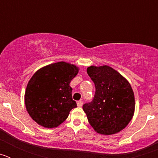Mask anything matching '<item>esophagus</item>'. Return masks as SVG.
<instances>
[{
    "label": "esophagus",
    "instance_id": "esophagus-1",
    "mask_svg": "<svg viewBox=\"0 0 158 158\" xmlns=\"http://www.w3.org/2000/svg\"><path fill=\"white\" fill-rule=\"evenodd\" d=\"M77 104L78 107H81V106L83 105V102H82L81 100H79V101H77Z\"/></svg>",
    "mask_w": 158,
    "mask_h": 158
}]
</instances>
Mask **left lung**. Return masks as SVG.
Listing matches in <instances>:
<instances>
[{
  "mask_svg": "<svg viewBox=\"0 0 158 158\" xmlns=\"http://www.w3.org/2000/svg\"><path fill=\"white\" fill-rule=\"evenodd\" d=\"M87 73L96 87L93 100L83 105L89 123L98 134L118 133L133 118V89L126 78L108 65H91Z\"/></svg>",
  "mask_w": 158,
  "mask_h": 158,
  "instance_id": "8db88e82",
  "label": "left lung"
}]
</instances>
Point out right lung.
I'll use <instances>...</instances> for the list:
<instances>
[{
  "mask_svg": "<svg viewBox=\"0 0 158 158\" xmlns=\"http://www.w3.org/2000/svg\"><path fill=\"white\" fill-rule=\"evenodd\" d=\"M78 71L76 65L59 62L43 67L31 77L25 91V106L39 125L57 127L77 107L69 83Z\"/></svg>",
  "mask_w": 158,
  "mask_h": 158,
  "instance_id": "right-lung-1",
  "label": "right lung"
}]
</instances>
